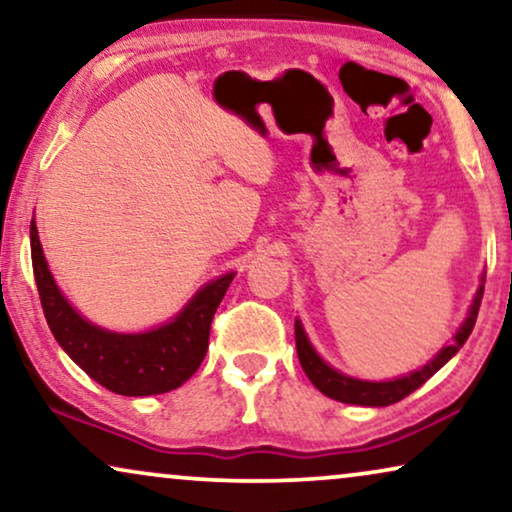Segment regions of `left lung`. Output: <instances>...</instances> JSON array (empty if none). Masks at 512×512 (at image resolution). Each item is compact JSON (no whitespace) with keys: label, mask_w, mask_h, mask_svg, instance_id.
I'll return each instance as SVG.
<instances>
[{"label":"left lung","mask_w":512,"mask_h":512,"mask_svg":"<svg viewBox=\"0 0 512 512\" xmlns=\"http://www.w3.org/2000/svg\"><path fill=\"white\" fill-rule=\"evenodd\" d=\"M482 291H485V277H482V284L478 286V291H475V298L471 303V310H468V317L464 319V324L459 326V331L454 333V340L450 342V345H445L443 349H440V352L433 356L426 366H422L419 370H412L410 375L396 377V380H387V382H368V380H356V377L340 373V370L328 366V363L321 359V356L317 354V349L312 347L310 338H307L300 319H296V349H298L300 366H303L305 375L310 377V382L314 384V387H317L321 394L333 398V401L352 403V405H368V408H384V405L403 401L405 396H410L412 391L422 387L429 377L436 375L438 370L443 368L461 347H464V342L468 340V335H471L473 326H475V319H478Z\"/></svg>","instance_id":"left-lung-1"}]
</instances>
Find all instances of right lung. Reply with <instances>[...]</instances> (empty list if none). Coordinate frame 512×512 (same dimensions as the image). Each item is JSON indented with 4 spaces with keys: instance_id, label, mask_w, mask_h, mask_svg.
Returning a JSON list of instances; mask_svg holds the SVG:
<instances>
[{
    "instance_id": "add662e5",
    "label": "right lung",
    "mask_w": 512,
    "mask_h": 512,
    "mask_svg": "<svg viewBox=\"0 0 512 512\" xmlns=\"http://www.w3.org/2000/svg\"><path fill=\"white\" fill-rule=\"evenodd\" d=\"M30 247L34 282L53 338L104 389L121 396H156L181 387L200 368L214 312L235 272L207 282L167 324L144 333H116L90 324L62 296L48 270L34 221L30 223Z\"/></svg>"
}]
</instances>
